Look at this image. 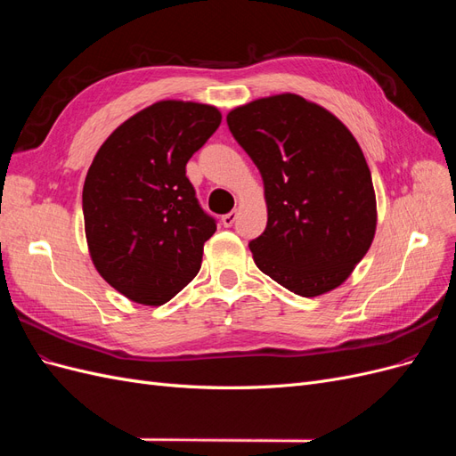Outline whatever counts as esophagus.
Instances as JSON below:
<instances>
[{"mask_svg":"<svg viewBox=\"0 0 456 456\" xmlns=\"http://www.w3.org/2000/svg\"><path fill=\"white\" fill-rule=\"evenodd\" d=\"M236 218H238V211H230L228 215L223 216V224H224L226 228H230L233 223H236Z\"/></svg>","mask_w":456,"mask_h":456,"instance_id":"obj_1","label":"esophagus"}]
</instances>
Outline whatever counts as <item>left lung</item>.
<instances>
[{
  "mask_svg": "<svg viewBox=\"0 0 456 456\" xmlns=\"http://www.w3.org/2000/svg\"><path fill=\"white\" fill-rule=\"evenodd\" d=\"M228 127L265 183L266 230L255 265L300 297L350 278L377 232V196L363 151L327 108L295 93L233 108Z\"/></svg>",
  "mask_w": 456,
  "mask_h": 456,
  "instance_id": "8db88e82",
  "label": "left lung"
}]
</instances>
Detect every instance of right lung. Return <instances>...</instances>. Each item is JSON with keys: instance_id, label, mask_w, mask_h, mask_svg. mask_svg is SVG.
I'll return each mask as SVG.
<instances>
[{"instance_id": "right-lung-1", "label": "right lung", "mask_w": 456, "mask_h": 456, "mask_svg": "<svg viewBox=\"0 0 456 456\" xmlns=\"http://www.w3.org/2000/svg\"><path fill=\"white\" fill-rule=\"evenodd\" d=\"M216 106L159 101L96 151L84 184L93 265L133 302L161 306L196 278L216 224L205 215L186 163L218 129Z\"/></svg>"}]
</instances>
